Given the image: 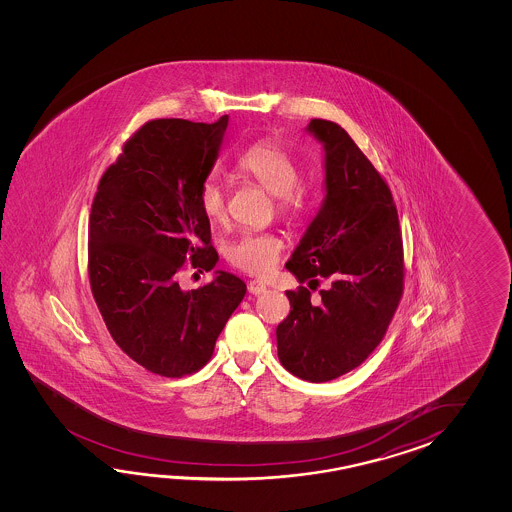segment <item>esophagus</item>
Listing matches in <instances>:
<instances>
[{
	"label": "esophagus",
	"mask_w": 512,
	"mask_h": 512,
	"mask_svg": "<svg viewBox=\"0 0 512 512\" xmlns=\"http://www.w3.org/2000/svg\"><path fill=\"white\" fill-rule=\"evenodd\" d=\"M247 289H249V293L251 294H261L265 293L267 287H265V283L260 282V280H252V282L247 285Z\"/></svg>",
	"instance_id": "34e87169"
}]
</instances>
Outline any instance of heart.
Returning <instances> with one entry per match:
<instances>
[{
  "label": "heart",
  "instance_id": "heart-1",
  "mask_svg": "<svg viewBox=\"0 0 512 512\" xmlns=\"http://www.w3.org/2000/svg\"><path fill=\"white\" fill-rule=\"evenodd\" d=\"M236 168L276 197V208L283 216L296 214L304 205V190L298 185V164L282 146L271 141L256 142L241 153ZM197 203L205 218L212 223L221 221L225 216L223 186L216 179H207L199 186ZM282 249V238L272 232H245L229 243L227 258L241 271L263 276L276 265Z\"/></svg>",
  "mask_w": 512,
  "mask_h": 512
}]
</instances>
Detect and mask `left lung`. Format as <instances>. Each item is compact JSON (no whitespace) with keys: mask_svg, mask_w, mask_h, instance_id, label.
<instances>
[{"mask_svg":"<svg viewBox=\"0 0 512 512\" xmlns=\"http://www.w3.org/2000/svg\"><path fill=\"white\" fill-rule=\"evenodd\" d=\"M305 131L324 146L326 196L285 267L300 283L324 276L331 287L318 304L305 287L287 291L276 342L285 370L327 382L381 344L403 296V240L390 188L346 130L313 119Z\"/></svg>","mask_w":512,"mask_h":512,"instance_id":"obj_1","label":"left lung"}]
</instances>
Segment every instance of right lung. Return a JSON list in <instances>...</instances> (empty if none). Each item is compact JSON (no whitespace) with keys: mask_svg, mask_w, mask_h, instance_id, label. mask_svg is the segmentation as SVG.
I'll use <instances>...</instances> for the list:
<instances>
[{"mask_svg":"<svg viewBox=\"0 0 512 512\" xmlns=\"http://www.w3.org/2000/svg\"><path fill=\"white\" fill-rule=\"evenodd\" d=\"M227 126L229 115L214 124H144L93 199L87 269L98 311L117 346L163 377L203 368L247 293L227 271L192 291L177 283L185 261L208 272L219 260L197 192L218 161Z\"/></svg>","mask_w":512,"mask_h":512,"instance_id":"add662e5","label":"right lung"}]
</instances>
